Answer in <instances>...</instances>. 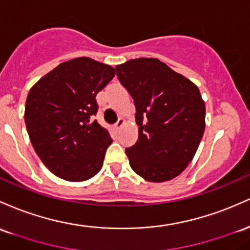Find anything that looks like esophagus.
Segmentation results:
<instances>
[{
    "label": "esophagus",
    "mask_w": 250,
    "mask_h": 250,
    "mask_svg": "<svg viewBox=\"0 0 250 250\" xmlns=\"http://www.w3.org/2000/svg\"><path fill=\"white\" fill-rule=\"evenodd\" d=\"M124 123H125V122H124V119H122V118H120V119H119V120H118V122L116 123V124H114V125H113V127H114V128H116V130H119V128H120V127H122V126H123V125H124Z\"/></svg>",
    "instance_id": "obj_1"
}]
</instances>
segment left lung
I'll list each match as a JSON object with an SVG mask.
<instances>
[{
	"label": "left lung",
	"instance_id": "obj_1",
	"mask_svg": "<svg viewBox=\"0 0 250 250\" xmlns=\"http://www.w3.org/2000/svg\"><path fill=\"white\" fill-rule=\"evenodd\" d=\"M136 106V144L125 148L131 167L148 182L178 176L192 161L206 128V105L195 83L155 58L116 67Z\"/></svg>",
	"mask_w": 250,
	"mask_h": 250
}]
</instances>
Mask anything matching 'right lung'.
Returning <instances> with one entry per match:
<instances>
[{
    "instance_id": "1",
    "label": "right lung",
    "mask_w": 250,
    "mask_h": 250,
    "mask_svg": "<svg viewBox=\"0 0 250 250\" xmlns=\"http://www.w3.org/2000/svg\"><path fill=\"white\" fill-rule=\"evenodd\" d=\"M116 71L89 58L60 63L28 94L24 122L35 152L58 177L83 182L103 167L113 142L97 120L98 92Z\"/></svg>"
}]
</instances>
